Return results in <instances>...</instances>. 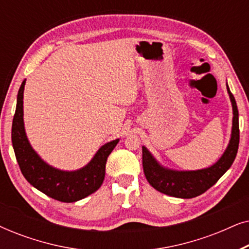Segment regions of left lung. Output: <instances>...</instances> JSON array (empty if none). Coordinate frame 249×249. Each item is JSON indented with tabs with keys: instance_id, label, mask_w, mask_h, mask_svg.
Returning a JSON list of instances; mask_svg holds the SVG:
<instances>
[{
	"instance_id": "1",
	"label": "left lung",
	"mask_w": 249,
	"mask_h": 249,
	"mask_svg": "<svg viewBox=\"0 0 249 249\" xmlns=\"http://www.w3.org/2000/svg\"><path fill=\"white\" fill-rule=\"evenodd\" d=\"M233 110L232 132L229 145L219 161L207 169L197 171H173L164 169L153 158L147 148L142 147V168L146 179L153 188L165 195L178 198H194L202 195L222 177L232 165L239 146V118L236 100L227 85Z\"/></svg>"
}]
</instances>
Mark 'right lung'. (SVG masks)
<instances>
[{
  "instance_id": "obj_1",
  "label": "right lung",
  "mask_w": 249,
  "mask_h": 249,
  "mask_svg": "<svg viewBox=\"0 0 249 249\" xmlns=\"http://www.w3.org/2000/svg\"><path fill=\"white\" fill-rule=\"evenodd\" d=\"M22 81L17 97L16 113L12 121V145L19 168L30 185L63 203H73L96 192L103 183L107 156L117 146L119 139L107 142L98 149L93 160L77 171L68 172L46 164L30 146L23 127V88Z\"/></svg>"
}]
</instances>
